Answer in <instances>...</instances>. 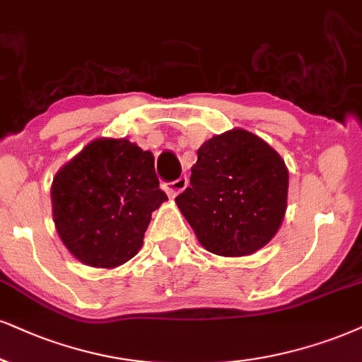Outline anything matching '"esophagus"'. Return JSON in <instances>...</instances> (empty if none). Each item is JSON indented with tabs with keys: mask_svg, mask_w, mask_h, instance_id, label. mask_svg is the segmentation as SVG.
Here are the masks:
<instances>
[{
	"mask_svg": "<svg viewBox=\"0 0 362 362\" xmlns=\"http://www.w3.org/2000/svg\"><path fill=\"white\" fill-rule=\"evenodd\" d=\"M186 186H188V180H186V177H180V180L173 182H166V185H164V189H166L169 198H176L177 194L186 189Z\"/></svg>",
	"mask_w": 362,
	"mask_h": 362,
	"instance_id": "34e87169",
	"label": "esophagus"
}]
</instances>
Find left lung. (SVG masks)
<instances>
[{
	"mask_svg": "<svg viewBox=\"0 0 362 362\" xmlns=\"http://www.w3.org/2000/svg\"><path fill=\"white\" fill-rule=\"evenodd\" d=\"M288 171L255 134L233 129L198 149L189 188L176 204L208 252L255 253L274 238L287 209Z\"/></svg>",
	"mask_w": 362,
	"mask_h": 362,
	"instance_id": "8db88e82",
	"label": "left lung"
}]
</instances>
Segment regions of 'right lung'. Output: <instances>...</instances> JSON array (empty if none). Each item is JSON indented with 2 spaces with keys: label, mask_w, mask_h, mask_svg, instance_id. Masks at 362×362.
Listing matches in <instances>:
<instances>
[{
  "label": "right lung",
  "mask_w": 362,
  "mask_h": 362,
  "mask_svg": "<svg viewBox=\"0 0 362 362\" xmlns=\"http://www.w3.org/2000/svg\"><path fill=\"white\" fill-rule=\"evenodd\" d=\"M166 199L153 153L127 139L92 141L52 182L58 236L77 260L97 269L137 255L151 215Z\"/></svg>",
  "instance_id": "right-lung-1"
}]
</instances>
